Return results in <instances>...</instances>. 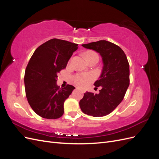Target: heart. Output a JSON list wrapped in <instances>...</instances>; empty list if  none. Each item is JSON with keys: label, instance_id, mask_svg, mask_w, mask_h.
<instances>
[{"label": "heart", "instance_id": "1", "mask_svg": "<svg viewBox=\"0 0 159 159\" xmlns=\"http://www.w3.org/2000/svg\"><path fill=\"white\" fill-rule=\"evenodd\" d=\"M85 56L87 61L93 57H98L99 58L98 54L93 51L87 52L85 54ZM94 79L95 76L93 74L83 73L75 75L74 78V81L77 85H78L80 87H85V86H87L88 84H89L91 81H93Z\"/></svg>", "mask_w": 159, "mask_h": 159}]
</instances>
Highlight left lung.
Segmentation results:
<instances>
[{"instance_id":"8db88e82","label":"left lung","mask_w":159,"mask_h":159,"mask_svg":"<svg viewBox=\"0 0 159 159\" xmlns=\"http://www.w3.org/2000/svg\"><path fill=\"white\" fill-rule=\"evenodd\" d=\"M95 50L102 57L103 68L95 87L102 88L98 94L85 92L80 101L83 113L93 117L105 116L122 102L129 85V64L127 56L119 46L106 40L82 44Z\"/></svg>"}]
</instances>
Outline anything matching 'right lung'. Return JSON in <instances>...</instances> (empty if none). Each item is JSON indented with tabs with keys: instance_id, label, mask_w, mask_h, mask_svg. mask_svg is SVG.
Here are the masks:
<instances>
[{
	"instance_id": "1",
	"label": "right lung",
	"mask_w": 159,
	"mask_h": 159,
	"mask_svg": "<svg viewBox=\"0 0 159 159\" xmlns=\"http://www.w3.org/2000/svg\"><path fill=\"white\" fill-rule=\"evenodd\" d=\"M78 44L53 38L34 52L25 74L28 103L37 115L45 119H58L64 114V103L75 88L57 85V74L64 68Z\"/></svg>"
}]
</instances>
